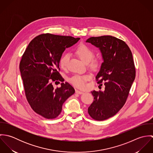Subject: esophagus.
<instances>
[{
	"label": "esophagus",
	"mask_w": 153,
	"mask_h": 153,
	"mask_svg": "<svg viewBox=\"0 0 153 153\" xmlns=\"http://www.w3.org/2000/svg\"><path fill=\"white\" fill-rule=\"evenodd\" d=\"M75 92H76V93L79 94H83V93H84L82 91H79V90H78V89H76V90H75Z\"/></svg>",
	"instance_id": "34e87169"
}]
</instances>
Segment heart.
Wrapping results in <instances>:
<instances>
[{
    "label": "heart",
    "instance_id": "obj_1",
    "mask_svg": "<svg viewBox=\"0 0 153 153\" xmlns=\"http://www.w3.org/2000/svg\"><path fill=\"white\" fill-rule=\"evenodd\" d=\"M76 55L85 63L89 64V67L95 70L99 66V61L97 59H93L94 55V51L85 45H80L75 49ZM69 56L68 53L64 54L59 59V65L62 69H65L66 67ZM89 78L88 75H74L69 78V82L76 87L84 88L86 86V81Z\"/></svg>",
    "mask_w": 153,
    "mask_h": 153
}]
</instances>
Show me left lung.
<instances>
[{
    "mask_svg": "<svg viewBox=\"0 0 153 153\" xmlns=\"http://www.w3.org/2000/svg\"><path fill=\"white\" fill-rule=\"evenodd\" d=\"M87 42L98 48L104 62L95 79L104 91H93L94 101L88 109L89 115L97 121L115 115L125 104L135 77V68L131 50L126 42L107 35L91 37Z\"/></svg>",
    "mask_w": 153,
    "mask_h": 153,
    "instance_id": "left-lung-1",
    "label": "left lung"
}]
</instances>
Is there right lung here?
I'll return each mask as SVG.
<instances>
[{
	"mask_svg": "<svg viewBox=\"0 0 153 153\" xmlns=\"http://www.w3.org/2000/svg\"><path fill=\"white\" fill-rule=\"evenodd\" d=\"M79 38L41 34L33 39L26 48L19 64L25 95L32 109L47 119L56 118L64 102L75 89L59 71V59L66 48L76 44ZM62 82L54 89L53 82Z\"/></svg>",
	"mask_w": 153,
	"mask_h": 153,
	"instance_id": "add662e5",
	"label": "right lung"
}]
</instances>
